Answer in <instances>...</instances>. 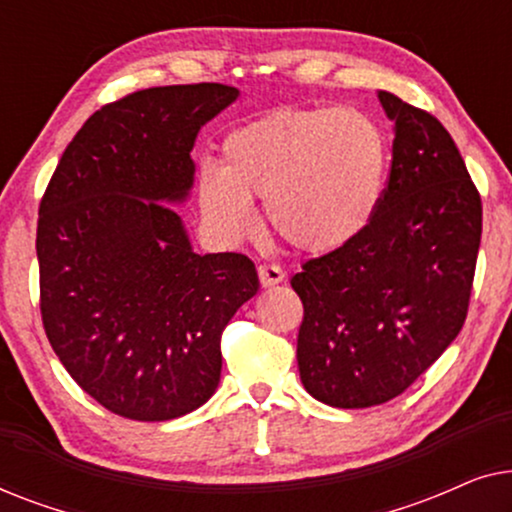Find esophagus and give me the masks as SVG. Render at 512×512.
I'll use <instances>...</instances> for the list:
<instances>
[{
    "mask_svg": "<svg viewBox=\"0 0 512 512\" xmlns=\"http://www.w3.org/2000/svg\"><path fill=\"white\" fill-rule=\"evenodd\" d=\"M258 279H261L263 289H270V286L284 282L286 272H284L282 268H279V265L263 263V265H258Z\"/></svg>",
    "mask_w": 512,
    "mask_h": 512,
    "instance_id": "esophagus-1",
    "label": "esophagus"
}]
</instances>
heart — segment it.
Instances as JSON below:
<instances>
[{
  "label": "heart",
  "instance_id": "heart-1",
  "mask_svg": "<svg viewBox=\"0 0 512 512\" xmlns=\"http://www.w3.org/2000/svg\"><path fill=\"white\" fill-rule=\"evenodd\" d=\"M387 160L382 130L361 111L284 107L228 132L221 165H200V212L226 240H242L256 228L251 200L263 198L291 247L331 254L375 219Z\"/></svg>",
  "mask_w": 512,
  "mask_h": 512
}]
</instances>
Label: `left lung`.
I'll return each instance as SVG.
<instances>
[{"label": "left lung", "mask_w": 512, "mask_h": 512, "mask_svg": "<svg viewBox=\"0 0 512 512\" xmlns=\"http://www.w3.org/2000/svg\"><path fill=\"white\" fill-rule=\"evenodd\" d=\"M377 97L394 146L375 219L291 277L305 310L300 380L333 408L391 401L452 345L480 249V195L450 132L394 93Z\"/></svg>", "instance_id": "left-lung-1"}]
</instances>
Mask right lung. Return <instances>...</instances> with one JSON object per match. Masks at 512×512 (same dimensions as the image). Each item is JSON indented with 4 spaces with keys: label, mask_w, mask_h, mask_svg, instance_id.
Segmentation results:
<instances>
[{
    "label": "right lung",
    "mask_w": 512,
    "mask_h": 512,
    "mask_svg": "<svg viewBox=\"0 0 512 512\" xmlns=\"http://www.w3.org/2000/svg\"><path fill=\"white\" fill-rule=\"evenodd\" d=\"M240 90L165 86L107 104L62 153L39 205L41 319L62 366L114 415L165 422L207 403L221 333L256 296L242 254H195L174 212L198 132Z\"/></svg>",
    "instance_id": "1"
}]
</instances>
